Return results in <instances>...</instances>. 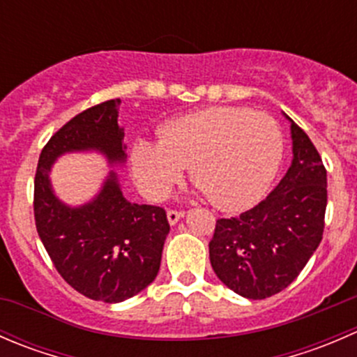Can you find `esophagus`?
I'll return each mask as SVG.
<instances>
[{
	"instance_id": "obj_1",
	"label": "esophagus",
	"mask_w": 357,
	"mask_h": 357,
	"mask_svg": "<svg viewBox=\"0 0 357 357\" xmlns=\"http://www.w3.org/2000/svg\"><path fill=\"white\" fill-rule=\"evenodd\" d=\"M183 215H185V211H176V208H169L167 211V219L171 225H176Z\"/></svg>"
}]
</instances>
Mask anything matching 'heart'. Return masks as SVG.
<instances>
[{
  "mask_svg": "<svg viewBox=\"0 0 357 357\" xmlns=\"http://www.w3.org/2000/svg\"><path fill=\"white\" fill-rule=\"evenodd\" d=\"M282 155V129L271 115L212 107L165 122L160 142L135 146L132 167L142 188L160 199L190 165L193 183L215 207L242 211L264 195Z\"/></svg>",
  "mask_w": 357,
  "mask_h": 357,
  "instance_id": "obj_1",
  "label": "heart"
}]
</instances>
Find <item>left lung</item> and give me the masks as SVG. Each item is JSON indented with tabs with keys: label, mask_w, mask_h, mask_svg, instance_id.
Masks as SVG:
<instances>
[{
	"label": "left lung",
	"mask_w": 357,
	"mask_h": 357,
	"mask_svg": "<svg viewBox=\"0 0 357 357\" xmlns=\"http://www.w3.org/2000/svg\"><path fill=\"white\" fill-rule=\"evenodd\" d=\"M291 139L294 160L278 186L240 215L218 219L208 243L218 278L254 301L287 289L323 238L326 169L309 136L294 121Z\"/></svg>",
	"instance_id": "8db88e82"
}]
</instances>
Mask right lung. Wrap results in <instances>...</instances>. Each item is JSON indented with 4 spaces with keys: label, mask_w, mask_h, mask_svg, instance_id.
<instances>
[{
    "label": "right lung",
    "mask_w": 357,
    "mask_h": 357,
    "mask_svg": "<svg viewBox=\"0 0 357 357\" xmlns=\"http://www.w3.org/2000/svg\"><path fill=\"white\" fill-rule=\"evenodd\" d=\"M119 105V98L107 100L63 124L41 150L34 178L36 229L53 266L79 294L109 304L132 297L155 280L167 214L158 205L126 200L115 174L91 204L70 208L53 195L48 172L56 157L72 150L96 149L110 162L124 160Z\"/></svg>",
    "instance_id": "right-lung-1"
}]
</instances>
